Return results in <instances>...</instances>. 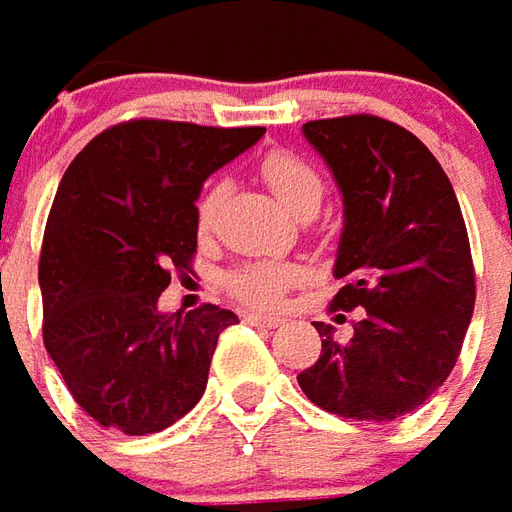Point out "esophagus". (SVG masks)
I'll use <instances>...</instances> for the list:
<instances>
[{"mask_svg": "<svg viewBox=\"0 0 512 512\" xmlns=\"http://www.w3.org/2000/svg\"><path fill=\"white\" fill-rule=\"evenodd\" d=\"M245 321H248V324H256V327H267V329H276L284 324V318L276 315V312H248V315H245Z\"/></svg>", "mask_w": 512, "mask_h": 512, "instance_id": "obj_1", "label": "esophagus"}]
</instances>
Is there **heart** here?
I'll return each mask as SVG.
<instances>
[{
    "mask_svg": "<svg viewBox=\"0 0 512 512\" xmlns=\"http://www.w3.org/2000/svg\"><path fill=\"white\" fill-rule=\"evenodd\" d=\"M259 174L267 188L279 197V202L298 219H310L324 200V183L321 174L298 154L287 149H273L259 160ZM222 200V185L205 188V194L197 202V231L211 233L216 219V208ZM301 276L296 264L290 262H248L233 267L225 276V287L233 298L253 304V307H267L279 301L287 287H293Z\"/></svg>",
    "mask_w": 512,
    "mask_h": 512,
    "instance_id": "1",
    "label": "heart"
}]
</instances>
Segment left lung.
Instances as JSON below:
<instances>
[{
	"label": "left lung",
	"mask_w": 512,
	"mask_h": 512,
	"mask_svg": "<svg viewBox=\"0 0 512 512\" xmlns=\"http://www.w3.org/2000/svg\"><path fill=\"white\" fill-rule=\"evenodd\" d=\"M301 129L344 194L332 270L344 287L329 310L358 321L349 341L315 321L321 358L298 386L329 414L389 423L423 406L459 358L476 301L465 219L437 157L403 126L346 115Z\"/></svg>",
	"instance_id": "1"
}]
</instances>
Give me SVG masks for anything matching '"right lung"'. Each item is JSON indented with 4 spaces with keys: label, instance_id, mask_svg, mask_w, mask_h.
Wrapping results in <instances>:
<instances>
[{
    "label": "right lung",
    "instance_id": "add662e5",
    "mask_svg": "<svg viewBox=\"0 0 512 512\" xmlns=\"http://www.w3.org/2000/svg\"><path fill=\"white\" fill-rule=\"evenodd\" d=\"M262 135L126 120L64 171L41 242V332L95 423L143 437L197 406L219 332L239 318L216 304L160 312L157 298L171 270H191L202 183Z\"/></svg>",
    "mask_w": 512,
    "mask_h": 512
}]
</instances>
